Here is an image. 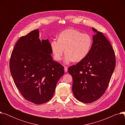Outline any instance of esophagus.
I'll return each instance as SVG.
<instances>
[{"instance_id": "esophagus-1", "label": "esophagus", "mask_w": 125, "mask_h": 125, "mask_svg": "<svg viewBox=\"0 0 125 125\" xmlns=\"http://www.w3.org/2000/svg\"><path fill=\"white\" fill-rule=\"evenodd\" d=\"M68 70V68L66 66H64V71L65 72H67Z\"/></svg>"}]
</instances>
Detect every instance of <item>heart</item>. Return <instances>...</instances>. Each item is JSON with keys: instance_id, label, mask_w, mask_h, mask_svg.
Returning <instances> with one entry per match:
<instances>
[{"instance_id": "heart-1", "label": "heart", "mask_w": 125, "mask_h": 125, "mask_svg": "<svg viewBox=\"0 0 125 125\" xmlns=\"http://www.w3.org/2000/svg\"><path fill=\"white\" fill-rule=\"evenodd\" d=\"M92 43V38L89 34L83 33L74 29H68L62 31L58 40L54 39L51 44L55 60H61L65 49V62L69 63L84 59L90 52Z\"/></svg>"}]
</instances>
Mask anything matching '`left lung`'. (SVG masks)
I'll return each instance as SVG.
<instances>
[{
    "label": "left lung",
    "mask_w": 125,
    "mask_h": 125,
    "mask_svg": "<svg viewBox=\"0 0 125 125\" xmlns=\"http://www.w3.org/2000/svg\"><path fill=\"white\" fill-rule=\"evenodd\" d=\"M97 33L88 55L68 71L73 77L72 90L76 99L83 103H91L105 92L115 67V51L102 33Z\"/></svg>",
    "instance_id": "obj_1"
}]
</instances>
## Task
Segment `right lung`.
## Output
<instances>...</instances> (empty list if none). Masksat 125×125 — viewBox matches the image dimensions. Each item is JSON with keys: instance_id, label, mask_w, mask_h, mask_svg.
Listing matches in <instances>:
<instances>
[{"instance_id": "obj_1", "label": "right lung", "mask_w": 125, "mask_h": 125, "mask_svg": "<svg viewBox=\"0 0 125 125\" xmlns=\"http://www.w3.org/2000/svg\"><path fill=\"white\" fill-rule=\"evenodd\" d=\"M38 29L20 38L12 50L10 69L22 96L41 104L53 96L56 84L64 73V67L52 60L49 39L41 41Z\"/></svg>"}]
</instances>
